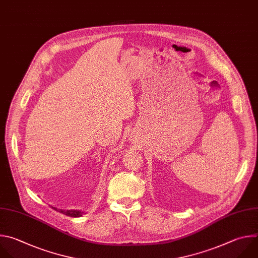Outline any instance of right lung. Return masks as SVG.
Segmentation results:
<instances>
[{
  "label": "right lung",
  "mask_w": 258,
  "mask_h": 258,
  "mask_svg": "<svg viewBox=\"0 0 258 258\" xmlns=\"http://www.w3.org/2000/svg\"><path fill=\"white\" fill-rule=\"evenodd\" d=\"M56 211H59L60 213L68 216V217H73V218H79L82 217V215H85L84 212L80 211V210H60L57 208H53Z\"/></svg>",
  "instance_id": "1"
}]
</instances>
